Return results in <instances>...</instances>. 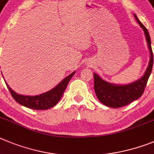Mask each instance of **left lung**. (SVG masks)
Listing matches in <instances>:
<instances>
[{
	"label": "left lung",
	"instance_id": "obj_1",
	"mask_svg": "<svg viewBox=\"0 0 154 154\" xmlns=\"http://www.w3.org/2000/svg\"><path fill=\"white\" fill-rule=\"evenodd\" d=\"M136 20L144 32L146 41L149 52V61L148 67L142 77L128 84H115L107 82L99 75L94 73V91L97 97L105 106L112 108H118L131 103L142 96L149 75L151 74L153 63V55L151 48V41L149 32L140 21L137 15L134 14Z\"/></svg>",
	"mask_w": 154,
	"mask_h": 154
}]
</instances>
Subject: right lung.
I'll return each instance as SVG.
<instances>
[{"instance_id":"right-lung-1","label":"right lung","mask_w":154,"mask_h":154,"mask_svg":"<svg viewBox=\"0 0 154 154\" xmlns=\"http://www.w3.org/2000/svg\"><path fill=\"white\" fill-rule=\"evenodd\" d=\"M75 72L74 71L70 75L65 77L51 91L36 96L21 95L14 91L7 83L6 85L14 99L22 106L32 110H48L55 106L58 103V101L60 100L69 81L75 74Z\"/></svg>"}]
</instances>
